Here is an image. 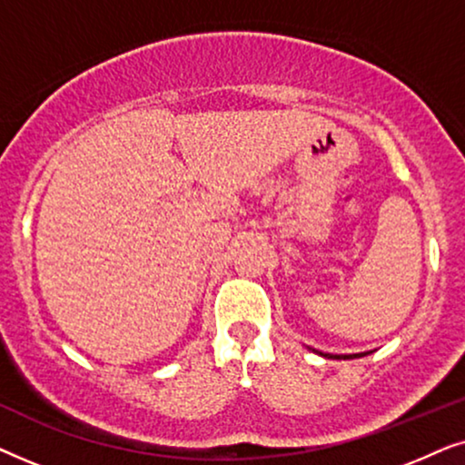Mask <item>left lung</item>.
Returning a JSON list of instances; mask_svg holds the SVG:
<instances>
[{"label": "left lung", "mask_w": 465, "mask_h": 465, "mask_svg": "<svg viewBox=\"0 0 465 465\" xmlns=\"http://www.w3.org/2000/svg\"><path fill=\"white\" fill-rule=\"evenodd\" d=\"M315 353H320V355H323V358H334V360H353V358H364V355H368V353H372V351H364V353H345V355H334V353H323V351H317V349H313Z\"/></svg>", "instance_id": "1"}]
</instances>
